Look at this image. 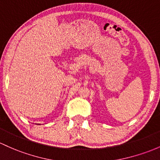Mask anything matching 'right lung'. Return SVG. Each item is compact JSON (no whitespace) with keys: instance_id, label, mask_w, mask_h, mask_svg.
<instances>
[{"instance_id":"obj_1","label":"right lung","mask_w":160,"mask_h":160,"mask_svg":"<svg viewBox=\"0 0 160 160\" xmlns=\"http://www.w3.org/2000/svg\"><path fill=\"white\" fill-rule=\"evenodd\" d=\"M38 124H39V123H38Z\"/></svg>"}]
</instances>
